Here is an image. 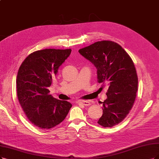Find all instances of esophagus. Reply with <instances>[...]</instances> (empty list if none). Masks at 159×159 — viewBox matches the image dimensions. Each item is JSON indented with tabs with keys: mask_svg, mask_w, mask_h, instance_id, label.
Returning a JSON list of instances; mask_svg holds the SVG:
<instances>
[{
	"mask_svg": "<svg viewBox=\"0 0 159 159\" xmlns=\"http://www.w3.org/2000/svg\"><path fill=\"white\" fill-rule=\"evenodd\" d=\"M79 103H80V104H82V105H84V106H89V105H91L90 102H89V101H83V102H79Z\"/></svg>",
	"mask_w": 159,
	"mask_h": 159,
	"instance_id": "1",
	"label": "esophagus"
}]
</instances>
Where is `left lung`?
<instances>
[{
  "mask_svg": "<svg viewBox=\"0 0 159 159\" xmlns=\"http://www.w3.org/2000/svg\"><path fill=\"white\" fill-rule=\"evenodd\" d=\"M79 52L96 67L98 83L109 86L98 123L105 128L119 124L132 108L138 91V79L132 58L120 45L110 40L98 41Z\"/></svg>",
  "mask_w": 159,
  "mask_h": 159,
  "instance_id": "8db88e82",
  "label": "left lung"
}]
</instances>
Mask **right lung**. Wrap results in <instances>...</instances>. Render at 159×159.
Here are the masks:
<instances>
[{"mask_svg": "<svg viewBox=\"0 0 159 159\" xmlns=\"http://www.w3.org/2000/svg\"><path fill=\"white\" fill-rule=\"evenodd\" d=\"M71 49H44L35 51L24 60L17 72L16 84L19 102L33 125L50 129L61 123L72 105L49 94L48 87L58 69Z\"/></svg>", "mask_w": 159, "mask_h": 159, "instance_id": "1", "label": "right lung"}]
</instances>
